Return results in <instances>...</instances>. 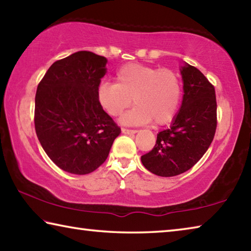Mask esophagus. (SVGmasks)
<instances>
[{"mask_svg":"<svg viewBox=\"0 0 251 251\" xmlns=\"http://www.w3.org/2000/svg\"><path fill=\"white\" fill-rule=\"evenodd\" d=\"M122 131L124 134H135V133H137V130L136 129H129V128H125V127H123L122 128Z\"/></svg>","mask_w":251,"mask_h":251,"instance_id":"1","label":"esophagus"}]
</instances>
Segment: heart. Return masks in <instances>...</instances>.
Segmentation results:
<instances>
[{
  "mask_svg": "<svg viewBox=\"0 0 251 251\" xmlns=\"http://www.w3.org/2000/svg\"><path fill=\"white\" fill-rule=\"evenodd\" d=\"M98 102L108 115L117 117L134 101L136 106L124 115L125 124L163 125L169 123L179 107L181 82L175 71L138 63L118 69L115 83H102L98 88Z\"/></svg>",
  "mask_w": 251,
  "mask_h": 251,
  "instance_id": "heart-1",
  "label": "heart"
}]
</instances>
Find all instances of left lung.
Here are the masks:
<instances>
[{
  "mask_svg": "<svg viewBox=\"0 0 251 251\" xmlns=\"http://www.w3.org/2000/svg\"><path fill=\"white\" fill-rule=\"evenodd\" d=\"M183 101L169 129L157 135L141 162L153 175L173 176L191 169L206 152L217 127L215 88L198 68L181 69Z\"/></svg>",
  "mask_w": 251,
  "mask_h": 251,
  "instance_id": "1",
  "label": "left lung"
}]
</instances>
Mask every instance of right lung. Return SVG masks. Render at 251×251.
<instances>
[{
    "label": "right lung",
    "mask_w": 251,
    "mask_h": 251,
    "mask_svg": "<svg viewBox=\"0 0 251 251\" xmlns=\"http://www.w3.org/2000/svg\"><path fill=\"white\" fill-rule=\"evenodd\" d=\"M106 58L78 51L53 62L35 98V129L48 157L67 172L88 175L106 160L121 127L100 106Z\"/></svg>",
    "instance_id": "right-lung-1"
}]
</instances>
